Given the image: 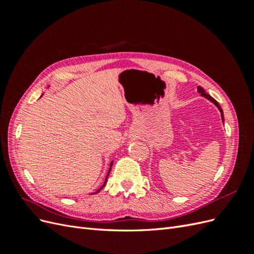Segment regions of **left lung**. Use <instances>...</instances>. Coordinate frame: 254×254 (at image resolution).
<instances>
[{"label": "left lung", "mask_w": 254, "mask_h": 254, "mask_svg": "<svg viewBox=\"0 0 254 254\" xmlns=\"http://www.w3.org/2000/svg\"><path fill=\"white\" fill-rule=\"evenodd\" d=\"M197 91H198V93L200 94V96H202V97H204V98H206L207 101H210L212 104H214L215 106L217 107V109L219 110V112H220V115H221V121H222V123H224V112H222V109L220 108V106H219V104L215 101V99L212 97V96H210L209 94H206L205 93V91L201 88V87H197Z\"/></svg>", "instance_id": "left-lung-1"}]
</instances>
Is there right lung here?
I'll use <instances>...</instances> for the list:
<instances>
[{"instance_id":"obj_1","label":"right lung","mask_w":254,"mask_h":254,"mask_svg":"<svg viewBox=\"0 0 254 254\" xmlns=\"http://www.w3.org/2000/svg\"><path fill=\"white\" fill-rule=\"evenodd\" d=\"M42 95H43V94H42ZM42 95H41V96H42ZM112 164H113V161H111V163H110V167H109V171H108V174H107V177H106V179H105V182H104V184H103V186H102L101 188H99L98 190H96L94 191V193H92V194H90V195H95V194H97V193H98V191H99V190H102V189H103V188L105 187V184L107 183V179H108V176H109V174H110V171H111V167H112Z\"/></svg>"}]
</instances>
